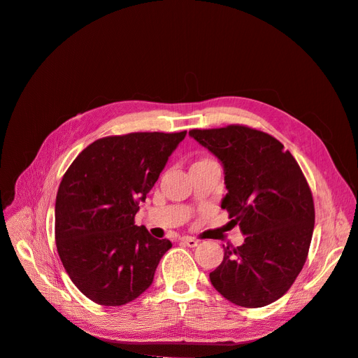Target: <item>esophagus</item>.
I'll list each match as a JSON object with an SVG mask.
<instances>
[{
    "instance_id": "esophagus-1",
    "label": "esophagus",
    "mask_w": 358,
    "mask_h": 358,
    "mask_svg": "<svg viewBox=\"0 0 358 358\" xmlns=\"http://www.w3.org/2000/svg\"><path fill=\"white\" fill-rule=\"evenodd\" d=\"M181 242H184L187 247H190V248H194V247H197V241L194 239V238H189V236H182L181 238Z\"/></svg>"
}]
</instances>
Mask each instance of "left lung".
<instances>
[{"instance_id":"left-lung-1","label":"left lung","mask_w":358,"mask_h":358,"mask_svg":"<svg viewBox=\"0 0 358 358\" xmlns=\"http://www.w3.org/2000/svg\"><path fill=\"white\" fill-rule=\"evenodd\" d=\"M189 135L222 162L229 212L245 241L223 247L213 287L243 308L267 306L294 283L308 258L315 208L309 184L289 150L264 131L241 124L193 129Z\"/></svg>"}]
</instances>
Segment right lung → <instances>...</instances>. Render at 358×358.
Instances as JSON below:
<instances>
[{
  "label": "right lung",
  "mask_w": 358,
  "mask_h": 358,
  "mask_svg": "<svg viewBox=\"0 0 358 358\" xmlns=\"http://www.w3.org/2000/svg\"><path fill=\"white\" fill-rule=\"evenodd\" d=\"M185 134L107 136L65 173L55 204L56 248L72 283L92 302L122 306L152 285L173 243L136 227L135 215Z\"/></svg>",
  "instance_id": "right-lung-1"
}]
</instances>
